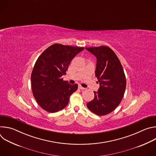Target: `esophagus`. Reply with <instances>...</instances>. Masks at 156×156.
Instances as JSON below:
<instances>
[{
	"label": "esophagus",
	"instance_id": "1",
	"mask_svg": "<svg viewBox=\"0 0 156 156\" xmlns=\"http://www.w3.org/2000/svg\"><path fill=\"white\" fill-rule=\"evenodd\" d=\"M78 88L80 89V90H86V88H85V87H82L81 85H79V86H78Z\"/></svg>",
	"mask_w": 156,
	"mask_h": 156
}]
</instances>
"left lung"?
Here are the masks:
<instances>
[{
    "label": "left lung",
    "mask_w": 156,
    "mask_h": 156,
    "mask_svg": "<svg viewBox=\"0 0 156 156\" xmlns=\"http://www.w3.org/2000/svg\"><path fill=\"white\" fill-rule=\"evenodd\" d=\"M97 58L95 71L100 87L94 91V98L87 107L98 115L112 112L121 102L126 88V77L122 65L115 52L105 46L86 48Z\"/></svg>",
    "instance_id": "obj_1"
}]
</instances>
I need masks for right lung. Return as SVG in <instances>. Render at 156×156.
<instances>
[{"mask_svg":"<svg viewBox=\"0 0 156 156\" xmlns=\"http://www.w3.org/2000/svg\"><path fill=\"white\" fill-rule=\"evenodd\" d=\"M84 49L82 47L54 44L38 57L31 81L33 94L42 109L54 113L67 105L78 84H70L62 76L66 74L72 60Z\"/></svg>","mask_w":156,"mask_h":156,"instance_id":"1","label":"right lung"}]
</instances>
